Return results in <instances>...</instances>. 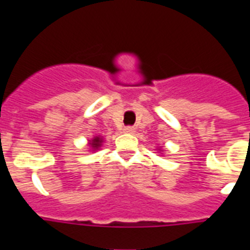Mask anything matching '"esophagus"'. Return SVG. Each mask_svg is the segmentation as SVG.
I'll list each match as a JSON object with an SVG mask.
<instances>
[{
    "instance_id": "obj_1",
    "label": "esophagus",
    "mask_w": 250,
    "mask_h": 250,
    "mask_svg": "<svg viewBox=\"0 0 250 250\" xmlns=\"http://www.w3.org/2000/svg\"><path fill=\"white\" fill-rule=\"evenodd\" d=\"M124 132H126V134H134V132H135V129L132 126H126L124 129Z\"/></svg>"
}]
</instances>
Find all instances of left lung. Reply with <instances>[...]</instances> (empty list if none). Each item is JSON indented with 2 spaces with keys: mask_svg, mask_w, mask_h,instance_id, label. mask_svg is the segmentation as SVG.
<instances>
[{
  "mask_svg": "<svg viewBox=\"0 0 250 250\" xmlns=\"http://www.w3.org/2000/svg\"><path fill=\"white\" fill-rule=\"evenodd\" d=\"M159 151H160V152H163V151H164V150H161L160 147H159Z\"/></svg>",
  "mask_w": 250,
  "mask_h": 250,
  "instance_id": "obj_1",
  "label": "left lung"
}]
</instances>
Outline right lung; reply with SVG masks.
<instances>
[{
    "label": "right lung",
    "instance_id": "1",
    "mask_svg": "<svg viewBox=\"0 0 250 250\" xmlns=\"http://www.w3.org/2000/svg\"><path fill=\"white\" fill-rule=\"evenodd\" d=\"M103 143H104V139L103 136H94L91 140H89V147L91 151H96V150L100 149L103 146Z\"/></svg>",
    "mask_w": 250,
    "mask_h": 250
}]
</instances>
